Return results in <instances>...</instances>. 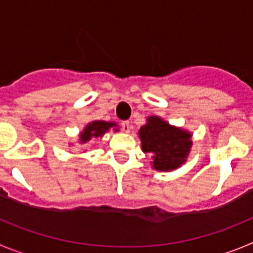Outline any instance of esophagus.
I'll return each mask as SVG.
<instances>
[{
	"mask_svg": "<svg viewBox=\"0 0 253 253\" xmlns=\"http://www.w3.org/2000/svg\"><path fill=\"white\" fill-rule=\"evenodd\" d=\"M121 127H122V129L126 132V133H128V132L131 131V128H132V125H131V122H129V121H124L121 124Z\"/></svg>",
	"mask_w": 253,
	"mask_h": 253,
	"instance_id": "obj_1",
	"label": "esophagus"
}]
</instances>
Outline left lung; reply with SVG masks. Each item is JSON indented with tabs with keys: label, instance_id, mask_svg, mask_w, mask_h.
<instances>
[{
	"label": "left lung",
	"instance_id": "obj_1",
	"mask_svg": "<svg viewBox=\"0 0 253 253\" xmlns=\"http://www.w3.org/2000/svg\"><path fill=\"white\" fill-rule=\"evenodd\" d=\"M192 132L166 122L159 116L147 117L138 129L141 147L151 155L152 169L172 171L186 163L192 150Z\"/></svg>",
	"mask_w": 253,
	"mask_h": 253
}]
</instances>
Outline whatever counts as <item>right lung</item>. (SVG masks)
<instances>
[{
    "mask_svg": "<svg viewBox=\"0 0 253 253\" xmlns=\"http://www.w3.org/2000/svg\"><path fill=\"white\" fill-rule=\"evenodd\" d=\"M113 128V131L117 132L120 131L118 128V125L116 122H108V121H99V120H95V121L89 122L87 126L84 127L83 131L79 132V143H87L88 141H90L92 138H102L104 133L110 132V129ZM72 145V143H70Z\"/></svg>",
    "mask_w": 253,
    "mask_h": 253,
    "instance_id": "add662e5",
    "label": "right lung"
}]
</instances>
